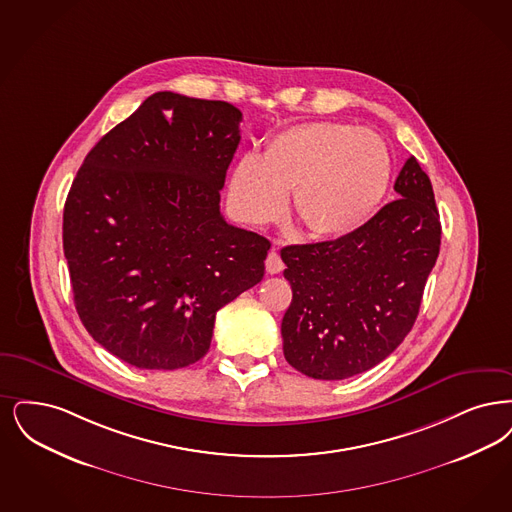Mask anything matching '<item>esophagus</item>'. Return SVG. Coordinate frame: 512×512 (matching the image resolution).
I'll return each instance as SVG.
<instances>
[{
	"label": "esophagus",
	"instance_id": "34e87169",
	"mask_svg": "<svg viewBox=\"0 0 512 512\" xmlns=\"http://www.w3.org/2000/svg\"><path fill=\"white\" fill-rule=\"evenodd\" d=\"M265 266L268 274H280L286 265H284L280 253H278L276 249H272V251L266 255Z\"/></svg>",
	"mask_w": 512,
	"mask_h": 512
}]
</instances>
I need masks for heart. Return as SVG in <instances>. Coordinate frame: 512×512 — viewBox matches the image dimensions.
I'll list each match as a JSON object with an SVG mask.
<instances>
[{
  "label": "heart",
  "instance_id": "heart-1",
  "mask_svg": "<svg viewBox=\"0 0 512 512\" xmlns=\"http://www.w3.org/2000/svg\"><path fill=\"white\" fill-rule=\"evenodd\" d=\"M392 177L387 143L347 123H303L276 133L263 156L246 154L230 177V198L249 223L278 221L293 187V215L316 238L366 225Z\"/></svg>",
  "mask_w": 512,
  "mask_h": 512
}]
</instances>
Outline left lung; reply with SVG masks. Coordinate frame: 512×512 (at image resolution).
Here are the masks:
<instances>
[{"instance_id": "1", "label": "left lung", "mask_w": 512, "mask_h": 512, "mask_svg": "<svg viewBox=\"0 0 512 512\" xmlns=\"http://www.w3.org/2000/svg\"><path fill=\"white\" fill-rule=\"evenodd\" d=\"M398 200L337 240L282 249L293 299L282 320L289 366L339 381L383 362L419 314L440 253V215L429 175L411 156Z\"/></svg>"}]
</instances>
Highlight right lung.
Wrapping results in <instances>:
<instances>
[{
	"mask_svg": "<svg viewBox=\"0 0 512 512\" xmlns=\"http://www.w3.org/2000/svg\"><path fill=\"white\" fill-rule=\"evenodd\" d=\"M242 112L160 91L108 131L68 192L62 247L91 337L141 369L186 368L217 310L265 276L270 242L221 215Z\"/></svg>",
	"mask_w": 512,
	"mask_h": 512,
	"instance_id": "add662e5",
	"label": "right lung"
}]
</instances>
